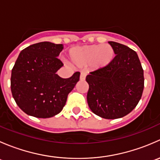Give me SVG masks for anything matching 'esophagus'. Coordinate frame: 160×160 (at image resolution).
I'll return each instance as SVG.
<instances>
[{
	"label": "esophagus",
	"mask_w": 160,
	"mask_h": 160,
	"mask_svg": "<svg viewBox=\"0 0 160 160\" xmlns=\"http://www.w3.org/2000/svg\"><path fill=\"white\" fill-rule=\"evenodd\" d=\"M86 76H87V72H82L81 73H80V80H85V79H86Z\"/></svg>",
	"instance_id": "1"
}]
</instances>
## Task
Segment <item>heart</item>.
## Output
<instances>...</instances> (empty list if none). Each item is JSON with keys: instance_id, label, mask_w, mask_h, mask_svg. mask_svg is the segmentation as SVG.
I'll use <instances>...</instances> for the list:
<instances>
[{"instance_id": "1", "label": "heart", "mask_w": 160, "mask_h": 160, "mask_svg": "<svg viewBox=\"0 0 160 160\" xmlns=\"http://www.w3.org/2000/svg\"><path fill=\"white\" fill-rule=\"evenodd\" d=\"M71 60L78 66L92 63L97 67H105L111 63L114 52L108 44L77 46L70 51Z\"/></svg>"}]
</instances>
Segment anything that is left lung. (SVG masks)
Listing matches in <instances>:
<instances>
[{
	"mask_svg": "<svg viewBox=\"0 0 160 160\" xmlns=\"http://www.w3.org/2000/svg\"><path fill=\"white\" fill-rule=\"evenodd\" d=\"M108 43L116 56L107 67L87 76V100L95 114L116 119L129 114L138 104L144 89V73L136 52L118 42Z\"/></svg>",
	"mask_w": 160,
	"mask_h": 160,
	"instance_id": "left-lung-1",
	"label": "left lung"
}]
</instances>
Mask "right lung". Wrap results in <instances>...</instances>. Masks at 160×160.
<instances>
[{"instance_id":"right-lung-1","label":"right lung","mask_w":160,"mask_h":160,"mask_svg":"<svg viewBox=\"0 0 160 160\" xmlns=\"http://www.w3.org/2000/svg\"><path fill=\"white\" fill-rule=\"evenodd\" d=\"M62 49V44L42 42L19 54L11 70V89L16 104L28 115L48 118L59 114L79 81V72L67 79L56 74L63 66L57 58Z\"/></svg>"}]
</instances>
